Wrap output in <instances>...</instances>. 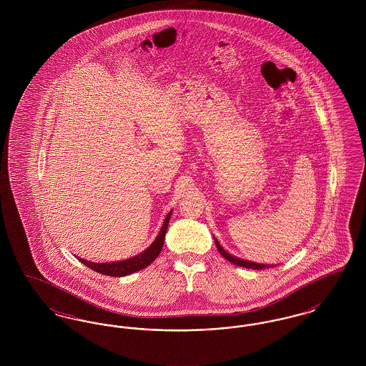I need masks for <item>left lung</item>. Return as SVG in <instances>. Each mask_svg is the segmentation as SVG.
Wrapping results in <instances>:
<instances>
[{
    "instance_id": "obj_1",
    "label": "left lung",
    "mask_w": 366,
    "mask_h": 366,
    "mask_svg": "<svg viewBox=\"0 0 366 366\" xmlns=\"http://www.w3.org/2000/svg\"><path fill=\"white\" fill-rule=\"evenodd\" d=\"M214 240H215V245H217V248H218V251H219V254L227 259V261L232 262L233 264H237V266H243V267H247V269H257V270H261V269H266V267H273L274 264H266V263H258V262H251L247 261V259H242V258H239V257H234V255H232V254H229L227 249L219 244V242L214 237Z\"/></svg>"
}]
</instances>
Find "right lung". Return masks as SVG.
Instances as JSON below:
<instances>
[{
  "instance_id": "add662e5",
  "label": "right lung",
  "mask_w": 366,
  "mask_h": 366,
  "mask_svg": "<svg viewBox=\"0 0 366 366\" xmlns=\"http://www.w3.org/2000/svg\"><path fill=\"white\" fill-rule=\"evenodd\" d=\"M170 217H172V211L166 215V219L159 230V234H157L155 242L151 244L145 251H142L141 254L133 257V258H129L126 261L109 262V263H107V262L105 263H94V262L85 261L82 258H78V261L84 263L89 269L94 270L100 274H104V276H111V277H123V276H129L132 273L142 270L155 261L157 255L160 254L162 247L164 244V237H166Z\"/></svg>"
}]
</instances>
